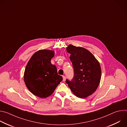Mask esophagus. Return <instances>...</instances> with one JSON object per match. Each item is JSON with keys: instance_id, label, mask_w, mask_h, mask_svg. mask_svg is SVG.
Segmentation results:
<instances>
[{"instance_id": "obj_1", "label": "esophagus", "mask_w": 127, "mask_h": 127, "mask_svg": "<svg viewBox=\"0 0 127 127\" xmlns=\"http://www.w3.org/2000/svg\"><path fill=\"white\" fill-rule=\"evenodd\" d=\"M66 80V77L65 76H63V81H65Z\"/></svg>"}]
</instances>
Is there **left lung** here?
<instances>
[{"label": "left lung", "mask_w": 127, "mask_h": 127, "mask_svg": "<svg viewBox=\"0 0 127 127\" xmlns=\"http://www.w3.org/2000/svg\"><path fill=\"white\" fill-rule=\"evenodd\" d=\"M74 69V77L66 79L71 91L76 96L84 98L92 95L97 89L101 71L98 61L85 48L69 45L66 48Z\"/></svg>", "instance_id": "left-lung-1"}]
</instances>
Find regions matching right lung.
<instances>
[{
    "label": "right lung",
    "instance_id": "obj_1",
    "mask_svg": "<svg viewBox=\"0 0 127 127\" xmlns=\"http://www.w3.org/2000/svg\"><path fill=\"white\" fill-rule=\"evenodd\" d=\"M53 51L36 52L28 62L24 73L26 86L34 95L46 98L51 95L63 80L58 74L57 67L51 63Z\"/></svg>",
    "mask_w": 127,
    "mask_h": 127
}]
</instances>
